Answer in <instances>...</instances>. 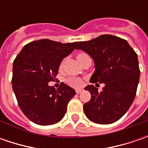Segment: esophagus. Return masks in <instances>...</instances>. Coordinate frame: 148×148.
I'll return each instance as SVG.
<instances>
[{
    "label": "esophagus",
    "instance_id": "obj_1",
    "mask_svg": "<svg viewBox=\"0 0 148 148\" xmlns=\"http://www.w3.org/2000/svg\"><path fill=\"white\" fill-rule=\"evenodd\" d=\"M82 91V89H77V90H76V92H77V94L81 93Z\"/></svg>",
    "mask_w": 148,
    "mask_h": 148
}]
</instances>
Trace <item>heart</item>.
I'll use <instances>...</instances> for the list:
<instances>
[{
    "label": "heart",
    "mask_w": 148,
    "mask_h": 148,
    "mask_svg": "<svg viewBox=\"0 0 148 148\" xmlns=\"http://www.w3.org/2000/svg\"><path fill=\"white\" fill-rule=\"evenodd\" d=\"M83 55H85V54H79L77 56V58ZM66 83L72 87H78L82 85V81L80 78H77V77H69L68 79H66Z\"/></svg>",
    "instance_id": "b5f03b06"
}]
</instances>
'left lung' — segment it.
Listing matches in <instances>:
<instances>
[{
    "label": "left lung",
    "mask_w": 148,
    "mask_h": 148,
    "mask_svg": "<svg viewBox=\"0 0 148 148\" xmlns=\"http://www.w3.org/2000/svg\"><path fill=\"white\" fill-rule=\"evenodd\" d=\"M77 44L76 49L94 59L95 70L90 82L105 85L100 92L93 85L85 88L91 95L83 106L86 116L99 124L116 122L128 111L136 95L140 77L138 55L125 39L110 34Z\"/></svg>",
    "instance_id": "1"
}]
</instances>
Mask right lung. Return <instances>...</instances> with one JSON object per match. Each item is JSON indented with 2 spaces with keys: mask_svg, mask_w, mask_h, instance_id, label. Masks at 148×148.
<instances>
[{
  "mask_svg": "<svg viewBox=\"0 0 148 148\" xmlns=\"http://www.w3.org/2000/svg\"><path fill=\"white\" fill-rule=\"evenodd\" d=\"M76 43L40 39L26 44L13 62L12 88L20 110L38 125H50L64 117L76 91L64 83L50 86L62 60L75 49Z\"/></svg>",
  "mask_w": 148,
  "mask_h": 148,
  "instance_id": "add662e5",
  "label": "right lung"
}]
</instances>
